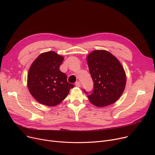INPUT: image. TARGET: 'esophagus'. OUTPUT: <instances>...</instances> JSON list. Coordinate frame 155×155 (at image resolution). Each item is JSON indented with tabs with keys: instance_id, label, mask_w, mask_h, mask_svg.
I'll return each instance as SVG.
<instances>
[{
	"instance_id": "1",
	"label": "esophagus",
	"mask_w": 155,
	"mask_h": 155,
	"mask_svg": "<svg viewBox=\"0 0 155 155\" xmlns=\"http://www.w3.org/2000/svg\"><path fill=\"white\" fill-rule=\"evenodd\" d=\"M75 86L77 87H81V84L80 82H77L75 84Z\"/></svg>"
}]
</instances>
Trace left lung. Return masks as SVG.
<instances>
[{"instance_id":"left-lung-1","label":"left lung","mask_w":155,"mask_h":155,"mask_svg":"<svg viewBox=\"0 0 155 155\" xmlns=\"http://www.w3.org/2000/svg\"><path fill=\"white\" fill-rule=\"evenodd\" d=\"M87 61L94 85L93 93L88 95L89 101L99 107L116 102L123 94L126 84L123 65L116 56L103 50L89 53Z\"/></svg>"}]
</instances>
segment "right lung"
I'll list each match as a JSON object with an SVG mask.
<instances>
[{
    "mask_svg": "<svg viewBox=\"0 0 155 155\" xmlns=\"http://www.w3.org/2000/svg\"><path fill=\"white\" fill-rule=\"evenodd\" d=\"M64 57L54 51L40 54L32 62L28 74V88L39 103L55 106L61 103L70 92L73 84L67 82L66 74L59 68Z\"/></svg>",
    "mask_w": 155,
    "mask_h": 155,
    "instance_id": "obj_1",
    "label": "right lung"
}]
</instances>
